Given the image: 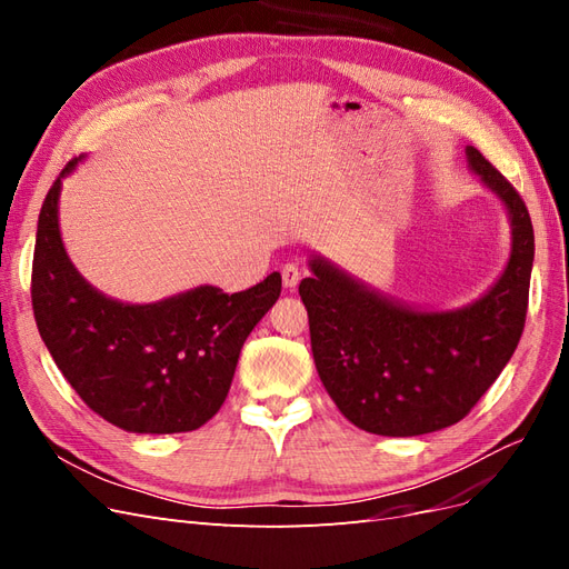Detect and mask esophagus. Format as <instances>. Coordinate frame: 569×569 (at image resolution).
<instances>
[{"instance_id":"obj_1","label":"esophagus","mask_w":569,"mask_h":569,"mask_svg":"<svg viewBox=\"0 0 569 569\" xmlns=\"http://www.w3.org/2000/svg\"><path fill=\"white\" fill-rule=\"evenodd\" d=\"M301 280V268L297 263H284L282 266V282L287 289H295Z\"/></svg>"}]
</instances>
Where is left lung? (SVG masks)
Wrapping results in <instances>:
<instances>
[{"mask_svg":"<svg viewBox=\"0 0 569 569\" xmlns=\"http://www.w3.org/2000/svg\"><path fill=\"white\" fill-rule=\"evenodd\" d=\"M468 166L506 203L508 266L485 297L456 311H418L311 258L299 295L320 380L356 427L418 437L460 422L496 382L525 330L533 228L522 197L475 147Z\"/></svg>","mask_w":569,"mask_h":569,"instance_id":"obj_1","label":"left lung"}]
</instances>
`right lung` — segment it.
I'll use <instances>...</instances> for the list:
<instances>
[{
  "label": "right lung",
  "mask_w": 569,
  "mask_h": 569,
  "mask_svg": "<svg viewBox=\"0 0 569 569\" xmlns=\"http://www.w3.org/2000/svg\"><path fill=\"white\" fill-rule=\"evenodd\" d=\"M44 197L32 311L44 347L80 399L134 435L192 432L230 391L247 337L282 291L280 272L237 295L203 284L157 303H123L97 291L68 258L59 232L61 180Z\"/></svg>",
  "instance_id": "add662e5"
}]
</instances>
